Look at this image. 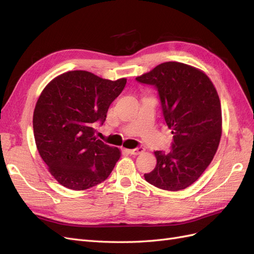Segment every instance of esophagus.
Returning <instances> with one entry per match:
<instances>
[{
	"mask_svg": "<svg viewBox=\"0 0 254 254\" xmlns=\"http://www.w3.org/2000/svg\"><path fill=\"white\" fill-rule=\"evenodd\" d=\"M130 155H141V153H143L145 151V149L143 147H137V148H134V149H128L127 150Z\"/></svg>",
	"mask_w": 254,
	"mask_h": 254,
	"instance_id": "obj_1",
	"label": "esophagus"
}]
</instances>
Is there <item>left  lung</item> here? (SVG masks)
<instances>
[{
  "instance_id": "1",
  "label": "left lung",
  "mask_w": 254,
  "mask_h": 254,
  "mask_svg": "<svg viewBox=\"0 0 254 254\" xmlns=\"http://www.w3.org/2000/svg\"><path fill=\"white\" fill-rule=\"evenodd\" d=\"M158 89L172 150L155 151L157 165L145 180L165 190L193 184L210 165L221 136V106L207 75L191 65L168 61L135 78Z\"/></svg>"
}]
</instances>
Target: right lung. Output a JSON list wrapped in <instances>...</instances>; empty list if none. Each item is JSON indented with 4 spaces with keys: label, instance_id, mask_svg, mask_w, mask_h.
<instances>
[{
    "label": "right lung",
    "instance_id": "right-lung-1",
    "mask_svg": "<svg viewBox=\"0 0 254 254\" xmlns=\"http://www.w3.org/2000/svg\"><path fill=\"white\" fill-rule=\"evenodd\" d=\"M127 79L109 80L87 71H70L51 80L38 98L33 117L40 157L58 183L83 190L105 181L121 150L95 136L109 106Z\"/></svg>",
    "mask_w": 254,
    "mask_h": 254
}]
</instances>
